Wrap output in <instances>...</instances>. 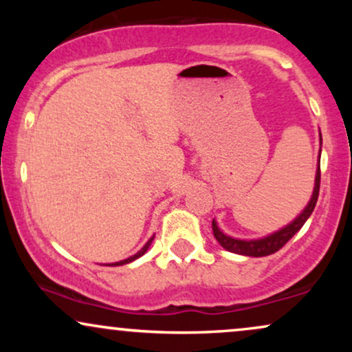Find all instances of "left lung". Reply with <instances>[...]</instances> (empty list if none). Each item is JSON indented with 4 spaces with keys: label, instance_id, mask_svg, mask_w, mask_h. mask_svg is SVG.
Segmentation results:
<instances>
[{
    "label": "left lung",
    "instance_id": "1",
    "mask_svg": "<svg viewBox=\"0 0 352 352\" xmlns=\"http://www.w3.org/2000/svg\"><path fill=\"white\" fill-rule=\"evenodd\" d=\"M319 184H321V168L318 165L316 170V179H314V190L313 195H311L309 204L306 205V208L298 215L292 223H288L286 227H283L278 232L272 233V235L258 238V240H238V238L228 236L218 228L217 221H212V228H213V236L217 238V241L223 246L225 250L232 253H238V254H245V256H268V254L276 253L278 250L283 248L289 240L294 236V233H298L301 230L302 225L306 223L311 213H313L314 207H316L318 201V195H319Z\"/></svg>",
    "mask_w": 352,
    "mask_h": 352
}]
</instances>
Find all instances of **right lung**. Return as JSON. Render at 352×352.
<instances>
[{"label":"right lung","instance_id":"add662e5","mask_svg":"<svg viewBox=\"0 0 352 352\" xmlns=\"http://www.w3.org/2000/svg\"><path fill=\"white\" fill-rule=\"evenodd\" d=\"M152 240H153V236L151 238V240H148L147 241V243H145L144 245V248L142 250H140V252H137L135 254H134V256H129V258H125V260H122V261H117V263H111V265H109V266H119V265H127V263H131V261H134V260H137V258H140V256H142V254L145 253V252H147V250H148V246H151V243H152Z\"/></svg>","mask_w":352,"mask_h":352}]
</instances>
